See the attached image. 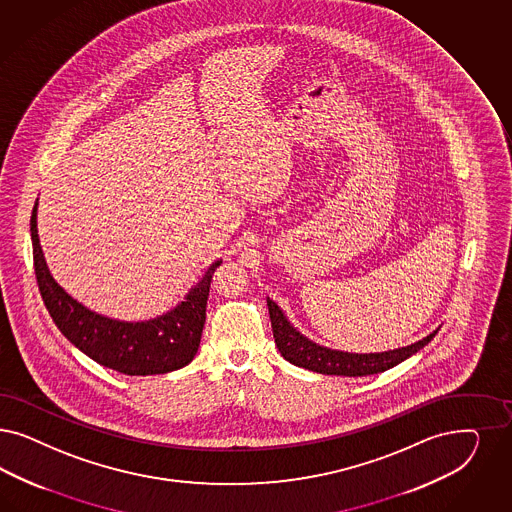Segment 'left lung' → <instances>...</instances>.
Listing matches in <instances>:
<instances>
[{
  "instance_id": "8db88e82",
  "label": "left lung",
  "mask_w": 512,
  "mask_h": 512,
  "mask_svg": "<svg viewBox=\"0 0 512 512\" xmlns=\"http://www.w3.org/2000/svg\"><path fill=\"white\" fill-rule=\"evenodd\" d=\"M268 314L272 321V333L276 346L289 363L319 372V374H335V376H367L388 371L391 367L399 365L401 361L408 359L410 355L422 350L425 344L433 340L437 331L425 336L422 340L406 346L382 353H348L331 350L325 346H319L310 338L300 335L299 331L283 316L282 308L274 300L266 299Z\"/></svg>"
}]
</instances>
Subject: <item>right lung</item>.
Listing matches in <instances>:
<instances>
[{
	"label": "right lung",
	"instance_id": "1",
	"mask_svg": "<svg viewBox=\"0 0 512 512\" xmlns=\"http://www.w3.org/2000/svg\"><path fill=\"white\" fill-rule=\"evenodd\" d=\"M34 268L41 299L60 333L90 359L128 376L177 371L193 361L206 321L215 261L174 310L149 321H119L96 314L54 282L37 236V202L30 219Z\"/></svg>",
	"mask_w": 512,
	"mask_h": 512
}]
</instances>
